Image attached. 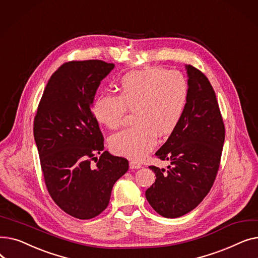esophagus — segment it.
<instances>
[{
	"instance_id": "esophagus-1",
	"label": "esophagus",
	"mask_w": 258,
	"mask_h": 258,
	"mask_svg": "<svg viewBox=\"0 0 258 258\" xmlns=\"http://www.w3.org/2000/svg\"><path fill=\"white\" fill-rule=\"evenodd\" d=\"M141 167H142V165L139 163V162L134 161V160L130 161V168L131 169H138V168H141Z\"/></svg>"
}]
</instances>
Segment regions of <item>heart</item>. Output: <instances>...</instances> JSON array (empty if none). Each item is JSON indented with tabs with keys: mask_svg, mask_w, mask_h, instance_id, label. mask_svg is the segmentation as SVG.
Returning a JSON list of instances; mask_svg holds the SVG:
<instances>
[{
	"mask_svg": "<svg viewBox=\"0 0 258 258\" xmlns=\"http://www.w3.org/2000/svg\"><path fill=\"white\" fill-rule=\"evenodd\" d=\"M186 78L178 71L152 68L131 72L121 78L118 97L103 94L92 111L100 124L115 130L134 111L135 124L110 139L112 151L131 159H141L153 150L158 135L167 137L177 128L188 100Z\"/></svg>",
	"mask_w": 258,
	"mask_h": 258,
	"instance_id": "heart-1",
	"label": "heart"
}]
</instances>
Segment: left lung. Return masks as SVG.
<instances>
[{
  "mask_svg": "<svg viewBox=\"0 0 258 258\" xmlns=\"http://www.w3.org/2000/svg\"><path fill=\"white\" fill-rule=\"evenodd\" d=\"M188 100L183 117L156 156L167 160V168L150 166L155 183L146 200L164 218H179L204 200L215 180L225 141V125L208 78L190 64Z\"/></svg>",
  "mask_w": 258,
  "mask_h": 258,
  "instance_id": "1",
  "label": "left lung"
}]
</instances>
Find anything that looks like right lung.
Segmentation results:
<instances>
[{
  "mask_svg": "<svg viewBox=\"0 0 258 258\" xmlns=\"http://www.w3.org/2000/svg\"><path fill=\"white\" fill-rule=\"evenodd\" d=\"M114 67L94 59L63 63L50 77L34 118V140L49 195L79 220L93 219L107 207L114 184L128 169L126 159L104 151L92 112L100 81Z\"/></svg>",
  "mask_w": 258,
  "mask_h": 258,
  "instance_id": "obj_1",
  "label": "right lung"
}]
</instances>
